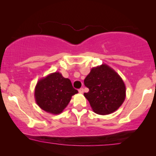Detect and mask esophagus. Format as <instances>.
<instances>
[{"label":"esophagus","instance_id":"34e87169","mask_svg":"<svg viewBox=\"0 0 156 156\" xmlns=\"http://www.w3.org/2000/svg\"><path fill=\"white\" fill-rule=\"evenodd\" d=\"M79 92H80V94H83V93H84V89L81 88V89H79Z\"/></svg>","mask_w":156,"mask_h":156}]
</instances>
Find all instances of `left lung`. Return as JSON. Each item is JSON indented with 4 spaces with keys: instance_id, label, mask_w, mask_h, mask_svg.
I'll return each mask as SVG.
<instances>
[{
    "instance_id": "8db88e82",
    "label": "left lung",
    "mask_w": 156,
    "mask_h": 156,
    "mask_svg": "<svg viewBox=\"0 0 156 156\" xmlns=\"http://www.w3.org/2000/svg\"><path fill=\"white\" fill-rule=\"evenodd\" d=\"M84 82L89 89L84 95L96 114H112L122 105L126 99L123 80L106 64L93 67Z\"/></svg>"
}]
</instances>
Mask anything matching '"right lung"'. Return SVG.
Returning a JSON list of instances; mask_svg holds the SVG:
<instances>
[{
    "instance_id": "add662e5",
    "label": "right lung",
    "mask_w": 156,
    "mask_h": 156,
    "mask_svg": "<svg viewBox=\"0 0 156 156\" xmlns=\"http://www.w3.org/2000/svg\"><path fill=\"white\" fill-rule=\"evenodd\" d=\"M78 91L69 79L58 72L51 73L38 81L35 88V101L40 108L52 114H59Z\"/></svg>"
}]
</instances>
